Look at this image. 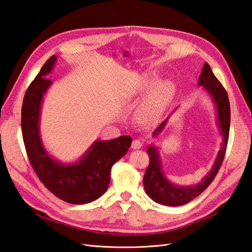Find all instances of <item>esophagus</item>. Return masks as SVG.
<instances>
[{
	"mask_svg": "<svg viewBox=\"0 0 252 252\" xmlns=\"http://www.w3.org/2000/svg\"><path fill=\"white\" fill-rule=\"evenodd\" d=\"M142 146H143V144H142V142L140 140H134L132 142V144H131V147L133 149H140Z\"/></svg>",
	"mask_w": 252,
	"mask_h": 252,
	"instance_id": "34e87169",
	"label": "esophagus"
}]
</instances>
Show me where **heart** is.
I'll return each mask as SVG.
<instances>
[{
  "label": "heart",
  "instance_id": "b5f03b06",
  "mask_svg": "<svg viewBox=\"0 0 252 252\" xmlns=\"http://www.w3.org/2000/svg\"><path fill=\"white\" fill-rule=\"evenodd\" d=\"M158 74L151 72L145 74L132 91V95H141L158 81ZM175 85L171 80H164L157 83L151 88L143 101L139 111V117L143 122H150L157 119L167 106L169 105L174 94Z\"/></svg>",
  "mask_w": 252,
  "mask_h": 252
}]
</instances>
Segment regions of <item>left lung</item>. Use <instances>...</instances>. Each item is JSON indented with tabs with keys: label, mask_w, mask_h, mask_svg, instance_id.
I'll return each instance as SVG.
<instances>
[{
	"label": "left lung",
	"mask_w": 252,
	"mask_h": 252,
	"mask_svg": "<svg viewBox=\"0 0 252 252\" xmlns=\"http://www.w3.org/2000/svg\"><path fill=\"white\" fill-rule=\"evenodd\" d=\"M197 86H202V88L208 94L211 101L215 105L216 114H217V126L222 135V144L218 152L217 158L215 159L211 169L205 177L196 184L192 185H177L167 179L166 174L163 170L161 157L158 147L154 144H150L147 148V154L150 158V163L148 168L145 172L143 184L145 188V192L154 200L156 203L165 205V206H181L187 204L197 195H200L204 190L207 188L210 183L216 178V175L220 169V165L225 157L226 146L228 142V135H229L230 127V105L226 90L222 86L213 74L210 66L205 63L202 72L200 74ZM179 107L175 108L169 117L159 125L152 133L154 138H158L172 116V113Z\"/></svg>",
	"instance_id": "8db88e82"
}]
</instances>
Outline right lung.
Listing matches in <instances>:
<instances>
[{
	"mask_svg": "<svg viewBox=\"0 0 252 252\" xmlns=\"http://www.w3.org/2000/svg\"><path fill=\"white\" fill-rule=\"evenodd\" d=\"M57 57L52 56L28 87L22 105V134L32 168L50 191L70 204H87L102 196L110 182L111 167L124 157L132 139L95 140L84 155L72 163L51 157L41 136V112L44 96L52 85L47 75L52 71Z\"/></svg>",
	"mask_w": 252,
	"mask_h": 252,
	"instance_id": "obj_1",
	"label": "right lung"
}]
</instances>
